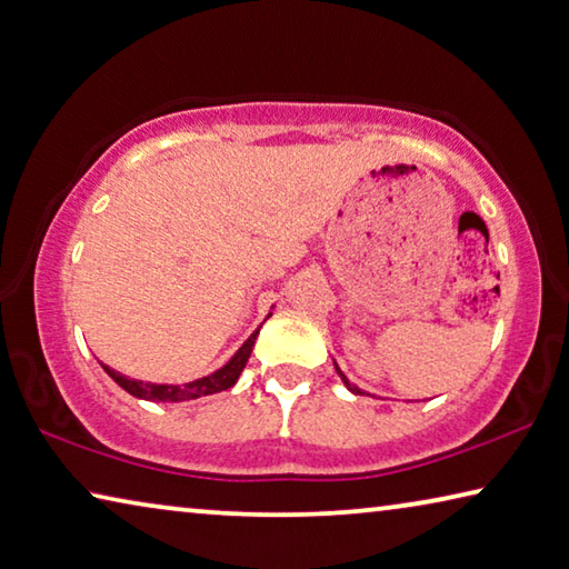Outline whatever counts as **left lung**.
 Here are the masks:
<instances>
[{
    "label": "left lung",
    "instance_id": "left-lung-1",
    "mask_svg": "<svg viewBox=\"0 0 569 569\" xmlns=\"http://www.w3.org/2000/svg\"><path fill=\"white\" fill-rule=\"evenodd\" d=\"M337 372H339V377H341V382H345V385L349 387V390H351V392H355V395H365L362 390H359V387H357V385H351V382L347 380V377H345V375H341V369H339V367H337Z\"/></svg>",
    "mask_w": 569,
    "mask_h": 569
}]
</instances>
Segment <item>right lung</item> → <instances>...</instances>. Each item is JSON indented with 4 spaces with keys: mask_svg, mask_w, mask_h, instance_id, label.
Returning a JSON list of instances; mask_svg holds the SVG:
<instances>
[{
    "mask_svg": "<svg viewBox=\"0 0 569 569\" xmlns=\"http://www.w3.org/2000/svg\"><path fill=\"white\" fill-rule=\"evenodd\" d=\"M256 329L250 333V339L242 345L236 357L230 359L228 365L220 367L218 372L200 377V380L194 382H187V385H157V382H141V380H129V377H123L116 372V369L106 367L103 369L108 372V377H113L116 385H121L126 392L133 395V398H141V400H151V402H182V400H197V398H204V395H214V392H222L228 390L238 382V377L242 372V367L248 365V357L252 351V345H256V337H258Z\"/></svg>",
    "mask_w": 569,
    "mask_h": 569,
    "instance_id": "add662e5",
    "label": "right lung"
}]
</instances>
